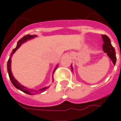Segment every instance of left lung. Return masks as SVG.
<instances>
[{"label": "left lung", "instance_id": "obj_1", "mask_svg": "<svg viewBox=\"0 0 121 121\" xmlns=\"http://www.w3.org/2000/svg\"><path fill=\"white\" fill-rule=\"evenodd\" d=\"M102 39H103L104 44L102 46V49L103 51H104V53H107V56L110 58L112 61L113 64L116 65V51L112 44H111V40L106 35H102ZM71 68L72 70L73 69V66L71 65Z\"/></svg>", "mask_w": 121, "mask_h": 121}]
</instances>
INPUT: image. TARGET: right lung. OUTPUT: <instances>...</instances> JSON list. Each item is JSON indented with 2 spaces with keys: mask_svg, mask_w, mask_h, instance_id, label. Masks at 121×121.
Instances as JSON below:
<instances>
[{
  "mask_svg": "<svg viewBox=\"0 0 121 121\" xmlns=\"http://www.w3.org/2000/svg\"><path fill=\"white\" fill-rule=\"evenodd\" d=\"M35 37H36V35H26V36H24L23 38H22L17 42L16 48H14V49L12 50V53H10V57H9V59L8 61H7V71H8L9 78H10V81H11V82H12V83L13 84V85H14L16 88H17V89L20 90L21 91H22V92H24L26 94H29V95H35V94H40V93L44 92V91L46 90V89H48V88H49V86H45V87H44V88H41V89H39V90H36L27 88V87H26V86H23L19 82H17V80L15 79V78L14 77V76H13V75H12V72H11V58H12L13 54L16 51V50H17L22 44L24 43L27 41L30 40L31 39L34 38ZM58 66V65H57V66H56V67H55V70H54V71H53V74H54V73H55V70H56Z\"/></svg>",
  "mask_w": 121,
  "mask_h": 121,
  "instance_id": "right-lung-1",
  "label": "right lung"
}]
</instances>
